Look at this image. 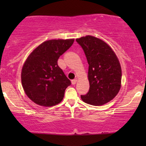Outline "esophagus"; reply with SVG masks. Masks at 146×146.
Here are the masks:
<instances>
[{
    "instance_id": "esophagus-1",
    "label": "esophagus",
    "mask_w": 146,
    "mask_h": 146,
    "mask_svg": "<svg viewBox=\"0 0 146 146\" xmlns=\"http://www.w3.org/2000/svg\"><path fill=\"white\" fill-rule=\"evenodd\" d=\"M77 82H78V79H76V78L74 79V80H72V81H71L72 84H73V85L77 83Z\"/></svg>"
}]
</instances>
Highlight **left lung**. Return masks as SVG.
<instances>
[{
	"instance_id": "8db88e82",
	"label": "left lung",
	"mask_w": 146,
	"mask_h": 146,
	"mask_svg": "<svg viewBox=\"0 0 146 146\" xmlns=\"http://www.w3.org/2000/svg\"><path fill=\"white\" fill-rule=\"evenodd\" d=\"M89 64L88 93L81 95L83 102L102 106L118 94L121 86V68L117 55L110 46L100 38L86 36L77 38Z\"/></svg>"
}]
</instances>
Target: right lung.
<instances>
[{"mask_svg":"<svg viewBox=\"0 0 146 146\" xmlns=\"http://www.w3.org/2000/svg\"><path fill=\"white\" fill-rule=\"evenodd\" d=\"M73 42L74 39L48 40L34 48L25 60L22 85L35 104L51 107L63 100L65 90L71 83L58 66V60Z\"/></svg>","mask_w":146,"mask_h":146,"instance_id":"add662e5","label":"right lung"}]
</instances>
